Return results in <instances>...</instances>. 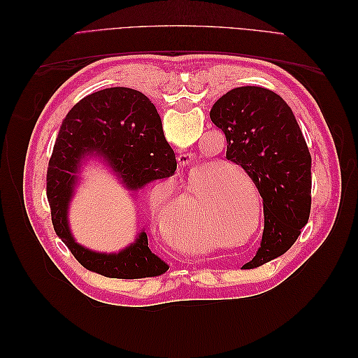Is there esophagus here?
Masks as SVG:
<instances>
[{
	"label": "esophagus",
	"instance_id": "34e87169",
	"mask_svg": "<svg viewBox=\"0 0 358 358\" xmlns=\"http://www.w3.org/2000/svg\"><path fill=\"white\" fill-rule=\"evenodd\" d=\"M178 162H179L180 167H187L191 162V155L189 154H180L178 157Z\"/></svg>",
	"mask_w": 358,
	"mask_h": 358
}]
</instances>
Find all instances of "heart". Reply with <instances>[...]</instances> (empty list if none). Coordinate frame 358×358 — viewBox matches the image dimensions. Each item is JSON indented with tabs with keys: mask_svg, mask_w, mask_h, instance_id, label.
<instances>
[{
	"mask_svg": "<svg viewBox=\"0 0 358 358\" xmlns=\"http://www.w3.org/2000/svg\"><path fill=\"white\" fill-rule=\"evenodd\" d=\"M231 176H239L252 188L245 173L221 167L220 161L200 164L191 173L183 196L171 185L152 192V218L178 248L189 252L203 251L209 237L218 239L230 229L236 216L245 212L243 189Z\"/></svg>",
	"mask_w": 358,
	"mask_h": 358,
	"instance_id": "b5f03b06",
	"label": "heart"
}]
</instances>
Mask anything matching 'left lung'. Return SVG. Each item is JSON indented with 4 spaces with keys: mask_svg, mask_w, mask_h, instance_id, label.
I'll return each instance as SVG.
<instances>
[{
    "mask_svg": "<svg viewBox=\"0 0 358 358\" xmlns=\"http://www.w3.org/2000/svg\"><path fill=\"white\" fill-rule=\"evenodd\" d=\"M227 138V159L241 166L263 199L264 231L257 255L243 267H258L294 245L310 213L312 158L289 106L273 91L241 86L210 109Z\"/></svg>",
    "mask_w": 358,
    "mask_h": 358,
    "instance_id": "1",
    "label": "left lung"
}]
</instances>
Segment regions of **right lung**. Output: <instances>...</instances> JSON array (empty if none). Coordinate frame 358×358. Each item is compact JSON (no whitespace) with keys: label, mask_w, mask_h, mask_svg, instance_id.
<instances>
[{"label":"right lung","mask_w":358,"mask_h":358,"mask_svg":"<svg viewBox=\"0 0 358 358\" xmlns=\"http://www.w3.org/2000/svg\"><path fill=\"white\" fill-rule=\"evenodd\" d=\"M94 152L104 157L116 176L131 191L175 175V152L162 133L155 106L145 94L129 88H107L73 106L64 117L53 146L46 196L57 236L85 268L117 279L164 275L169 266L150 251L145 231L117 254H99L74 242L67 209L80 159Z\"/></svg>","instance_id":"right-lung-1"}]
</instances>
